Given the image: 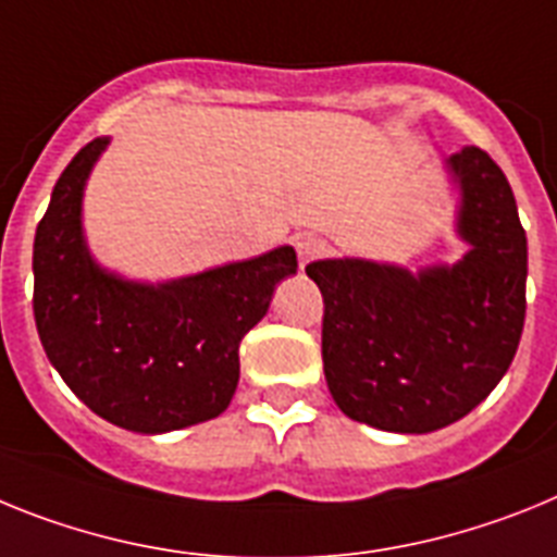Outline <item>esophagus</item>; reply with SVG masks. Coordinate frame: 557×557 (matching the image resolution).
<instances>
[{
  "label": "esophagus",
  "instance_id": "1",
  "mask_svg": "<svg viewBox=\"0 0 557 557\" xmlns=\"http://www.w3.org/2000/svg\"><path fill=\"white\" fill-rule=\"evenodd\" d=\"M297 255H299V265L311 263V260H317L325 255V240L317 238V235H299Z\"/></svg>",
  "mask_w": 557,
  "mask_h": 557
}]
</instances>
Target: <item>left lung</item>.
I'll return each mask as SVG.
<instances>
[{"mask_svg":"<svg viewBox=\"0 0 557 557\" xmlns=\"http://www.w3.org/2000/svg\"><path fill=\"white\" fill-rule=\"evenodd\" d=\"M459 190L454 265L418 274L361 258L317 260L322 361L347 418L425 434L466 418L510 367L527 311V235L505 173L482 148L446 159Z\"/></svg>","mask_w":557,"mask_h":557,"instance_id":"8db88e82","label":"left lung"}]
</instances>
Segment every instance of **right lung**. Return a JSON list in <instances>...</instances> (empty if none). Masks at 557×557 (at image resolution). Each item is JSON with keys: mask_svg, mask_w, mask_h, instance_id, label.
I'll list each match as a JSON object with an SVG mask.
<instances>
[{"mask_svg": "<svg viewBox=\"0 0 557 557\" xmlns=\"http://www.w3.org/2000/svg\"><path fill=\"white\" fill-rule=\"evenodd\" d=\"M109 137L91 139L55 182L33 244V313L50 364L109 423L139 434L219 418L238 386L240 338L269 311L297 251L168 283H137L95 263L84 187Z\"/></svg>", "mask_w": 557, "mask_h": 557, "instance_id": "right-lung-1", "label": "right lung"}]
</instances>
